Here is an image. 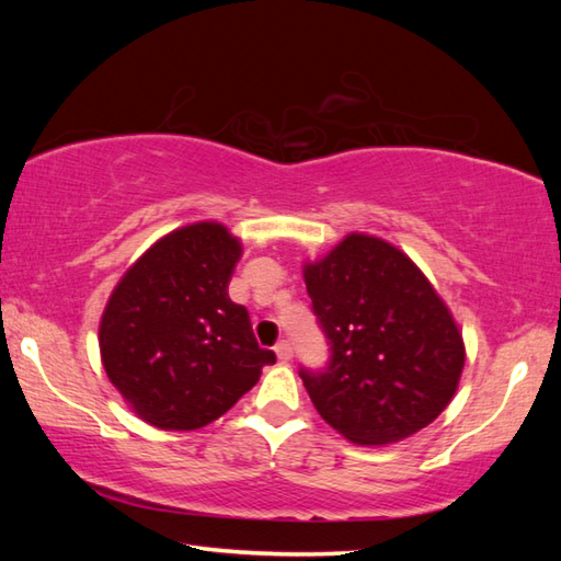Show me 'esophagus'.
Listing matches in <instances>:
<instances>
[{
    "label": "esophagus",
    "instance_id": "obj_1",
    "mask_svg": "<svg viewBox=\"0 0 561 561\" xmlns=\"http://www.w3.org/2000/svg\"><path fill=\"white\" fill-rule=\"evenodd\" d=\"M274 352H277L279 362H289L294 356V350H291V342L289 340H279L277 347H274Z\"/></svg>",
    "mask_w": 561,
    "mask_h": 561
}]
</instances>
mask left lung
I'll list each match as a JSON object with an SVG mask.
<instances>
[{"label":"left lung","mask_w":561,"mask_h":561,"mask_svg":"<svg viewBox=\"0 0 561 561\" xmlns=\"http://www.w3.org/2000/svg\"><path fill=\"white\" fill-rule=\"evenodd\" d=\"M304 277L330 347L323 368L299 371L318 414L362 446L432 424L458 388L465 347L420 267L380 238L352 233Z\"/></svg>","instance_id":"8db88e82"}]
</instances>
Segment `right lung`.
<instances>
[{
  "label": "right lung",
  "instance_id": "add662e5",
  "mask_svg": "<svg viewBox=\"0 0 561 561\" xmlns=\"http://www.w3.org/2000/svg\"><path fill=\"white\" fill-rule=\"evenodd\" d=\"M241 243L221 224L185 226L153 243L117 284L101 320V359L141 420L190 432L229 412L257 383L245 306L229 299Z\"/></svg>",
  "mask_w": 561,
  "mask_h": 561
}]
</instances>
